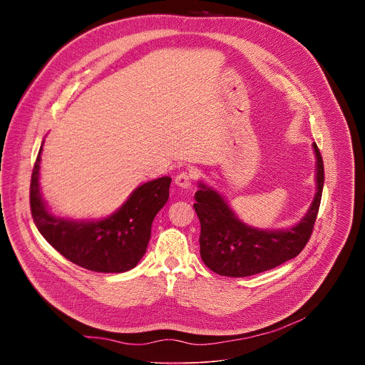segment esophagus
Instances as JSON below:
<instances>
[{"label": "esophagus", "mask_w": 365, "mask_h": 365, "mask_svg": "<svg viewBox=\"0 0 365 365\" xmlns=\"http://www.w3.org/2000/svg\"><path fill=\"white\" fill-rule=\"evenodd\" d=\"M193 173L192 172H182L179 173L176 178H175V183L179 186V187H183V189H189L193 183Z\"/></svg>", "instance_id": "obj_1"}]
</instances>
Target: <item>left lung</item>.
I'll list each match as a JSON object with an SVG mask.
<instances>
[{
	"instance_id": "8db88e82",
	"label": "left lung",
	"mask_w": 365,
	"mask_h": 365,
	"mask_svg": "<svg viewBox=\"0 0 365 365\" xmlns=\"http://www.w3.org/2000/svg\"><path fill=\"white\" fill-rule=\"evenodd\" d=\"M314 150L318 192L307 214L290 230H254L237 218L220 193L199 185L193 207L200 221V257L207 269L221 276L247 277L272 270L300 254L314 231L325 179L317 143Z\"/></svg>"
}]
</instances>
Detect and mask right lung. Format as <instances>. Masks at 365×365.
I'll list each match as a JSON object with an SVG mask.
<instances>
[{"label":"right lung","instance_id":"obj_1","mask_svg":"<svg viewBox=\"0 0 365 365\" xmlns=\"http://www.w3.org/2000/svg\"><path fill=\"white\" fill-rule=\"evenodd\" d=\"M40 151L31 173L30 210L46 241L73 264L96 273H123L137 266L145 252L154 217L169 199L172 179L165 176L138 186L107 220L73 222L51 215L38 190Z\"/></svg>","mask_w":365,"mask_h":365}]
</instances>
